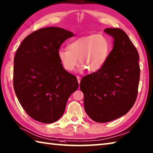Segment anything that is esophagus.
I'll list each match as a JSON object with an SVG mask.
<instances>
[{
    "label": "esophagus",
    "instance_id": "obj_1",
    "mask_svg": "<svg viewBox=\"0 0 153 153\" xmlns=\"http://www.w3.org/2000/svg\"><path fill=\"white\" fill-rule=\"evenodd\" d=\"M77 82H78V83L79 84L80 81H81V77L79 76H77Z\"/></svg>",
    "mask_w": 153,
    "mask_h": 153
}]
</instances>
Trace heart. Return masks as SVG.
Masks as SVG:
<instances>
[{
    "mask_svg": "<svg viewBox=\"0 0 153 153\" xmlns=\"http://www.w3.org/2000/svg\"><path fill=\"white\" fill-rule=\"evenodd\" d=\"M110 43L106 36L91 34L84 36L71 42L68 48L60 49L57 56L62 67L68 71L74 70L81 63V69L90 72L100 69L105 64L110 52Z\"/></svg>",
    "mask_w": 153,
    "mask_h": 153,
    "instance_id": "heart-1",
    "label": "heart"
}]
</instances>
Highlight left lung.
Returning <instances> with one entry per match:
<instances>
[{"instance_id":"8db88e82","label":"left lung","mask_w":153,"mask_h":153,"mask_svg":"<svg viewBox=\"0 0 153 153\" xmlns=\"http://www.w3.org/2000/svg\"><path fill=\"white\" fill-rule=\"evenodd\" d=\"M114 37V47L100 70L80 82L84 108L91 119L108 123L123 116L134 105L140 79L139 55L123 30H104Z\"/></svg>"}]
</instances>
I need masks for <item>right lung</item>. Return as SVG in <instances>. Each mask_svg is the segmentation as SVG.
Wrapping results in <instances>:
<instances>
[{"label": "right lung", "mask_w": 153, "mask_h": 153, "mask_svg": "<svg viewBox=\"0 0 153 153\" xmlns=\"http://www.w3.org/2000/svg\"><path fill=\"white\" fill-rule=\"evenodd\" d=\"M74 35L59 27L40 29L26 37L16 52L14 90L27 114L40 123L59 120L78 88L76 77L65 70L57 56L62 44Z\"/></svg>", "instance_id": "obj_1"}]
</instances>
